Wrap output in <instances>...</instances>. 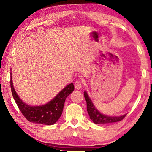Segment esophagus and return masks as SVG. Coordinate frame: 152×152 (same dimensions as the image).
<instances>
[{"mask_svg": "<svg viewBox=\"0 0 152 152\" xmlns=\"http://www.w3.org/2000/svg\"><path fill=\"white\" fill-rule=\"evenodd\" d=\"M74 87L76 89H80L82 87V82L81 81H76L74 82Z\"/></svg>", "mask_w": 152, "mask_h": 152, "instance_id": "34e87169", "label": "esophagus"}]
</instances>
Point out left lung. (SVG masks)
<instances>
[{"label": "left lung", "instance_id": "obj_1", "mask_svg": "<svg viewBox=\"0 0 152 152\" xmlns=\"http://www.w3.org/2000/svg\"><path fill=\"white\" fill-rule=\"evenodd\" d=\"M84 97L87 102V110H88L90 119L95 124H106L118 122L122 120L127 115L126 114L120 116H110L103 114L96 108L86 91H84Z\"/></svg>", "mask_w": 152, "mask_h": 152}]
</instances>
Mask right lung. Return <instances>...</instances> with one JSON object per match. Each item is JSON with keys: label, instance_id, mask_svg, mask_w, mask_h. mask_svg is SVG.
<instances>
[{"label": "right lung", "instance_id": "obj_1", "mask_svg": "<svg viewBox=\"0 0 152 152\" xmlns=\"http://www.w3.org/2000/svg\"><path fill=\"white\" fill-rule=\"evenodd\" d=\"M10 75L12 93L19 109L28 121L38 124L51 125L57 122L62 114L66 98L74 90L73 83L67 85L55 97L46 104L41 106L28 105L19 98L15 92Z\"/></svg>", "mask_w": 152, "mask_h": 152}]
</instances>
